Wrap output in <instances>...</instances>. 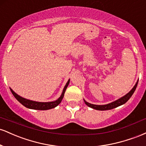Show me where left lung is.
Masks as SVG:
<instances>
[{
  "instance_id": "8db88e82",
  "label": "left lung",
  "mask_w": 146,
  "mask_h": 146,
  "mask_svg": "<svg viewBox=\"0 0 146 146\" xmlns=\"http://www.w3.org/2000/svg\"><path fill=\"white\" fill-rule=\"evenodd\" d=\"M138 81L139 80H137V82H136V84H135V85L134 86L133 88L129 91V93H127L126 95H125L124 96L121 97V98L118 99V100L111 102V103L107 104H104V105H96V104H93L88 103V102H87L85 100H84V103L86 104L88 107L98 110H110V109H113V108H117V107L119 106L124 104L125 103H126V102L128 101L129 99L131 98L132 94H133L135 89H136L137 84H138Z\"/></svg>"
}]
</instances>
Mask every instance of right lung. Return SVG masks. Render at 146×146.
I'll return each mask as SVG.
<instances>
[{
  "instance_id": "add662e5",
  "label": "right lung",
  "mask_w": 146,
  "mask_h": 146,
  "mask_svg": "<svg viewBox=\"0 0 146 146\" xmlns=\"http://www.w3.org/2000/svg\"><path fill=\"white\" fill-rule=\"evenodd\" d=\"M70 82V79L68 80V82H66V85L64 87V89L62 90V93L61 95L58 100H56V101L53 102H36L33 101V100H27V99H25L23 97L18 95L17 93H16L15 92L10 88L11 93L15 98L18 100L20 103L22 104L26 108H30V109H34V110H49L51 108H54L55 107H56L57 106H58L60 104V102H62V99L64 98V93L66 91V88L68 86Z\"/></svg>"
}]
</instances>
